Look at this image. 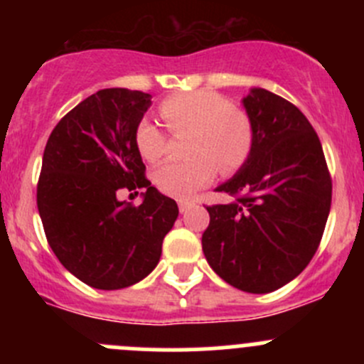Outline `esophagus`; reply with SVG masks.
<instances>
[{"mask_svg": "<svg viewBox=\"0 0 364 364\" xmlns=\"http://www.w3.org/2000/svg\"><path fill=\"white\" fill-rule=\"evenodd\" d=\"M192 205H193V203H192V200H185V199L178 200V208H179V211H181V213L188 211V209H190V208H192Z\"/></svg>", "mask_w": 364, "mask_h": 364, "instance_id": "obj_1", "label": "esophagus"}]
</instances>
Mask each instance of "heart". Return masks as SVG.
<instances>
[{
    "label": "heart",
    "instance_id": "1",
    "mask_svg": "<svg viewBox=\"0 0 364 364\" xmlns=\"http://www.w3.org/2000/svg\"><path fill=\"white\" fill-rule=\"evenodd\" d=\"M159 114L171 135L186 134L188 160L168 161L153 174L160 192L185 199L208 185L216 168L232 174L250 159L255 128L252 117L240 105L230 104L220 93L208 90L171 95L160 102ZM139 155L156 164L167 153V135L149 119L135 128Z\"/></svg>",
    "mask_w": 364,
    "mask_h": 364
}]
</instances>
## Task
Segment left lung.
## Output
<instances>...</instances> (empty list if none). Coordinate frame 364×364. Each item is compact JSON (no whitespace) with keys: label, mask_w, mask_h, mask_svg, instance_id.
<instances>
[{"label":"left lung","mask_w":364,"mask_h":364,"mask_svg":"<svg viewBox=\"0 0 364 364\" xmlns=\"http://www.w3.org/2000/svg\"><path fill=\"white\" fill-rule=\"evenodd\" d=\"M243 105L255 128L250 159L216 192L234 197L208 205L203 250L220 278L266 294L308 266L331 209V176L317 132L285 98L253 87Z\"/></svg>","instance_id":"1"}]
</instances>
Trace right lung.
<instances>
[{"mask_svg": "<svg viewBox=\"0 0 364 364\" xmlns=\"http://www.w3.org/2000/svg\"><path fill=\"white\" fill-rule=\"evenodd\" d=\"M149 105L142 91H97L61 117L43 151L36 205L47 243L73 277L102 291L148 277L178 218V204L151 186L135 146ZM123 188H146L143 204L117 201Z\"/></svg>", "mask_w": 364, "mask_h": 364, "instance_id": "obj_1", "label": "right lung"}]
</instances>
